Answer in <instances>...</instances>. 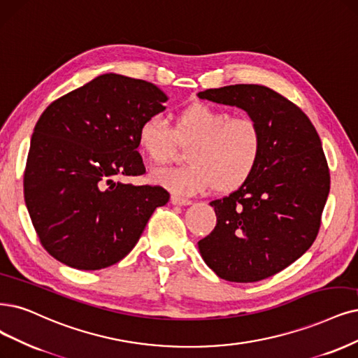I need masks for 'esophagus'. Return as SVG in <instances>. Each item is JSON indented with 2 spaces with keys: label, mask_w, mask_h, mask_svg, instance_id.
Masks as SVG:
<instances>
[{
  "label": "esophagus",
  "mask_w": 358,
  "mask_h": 358,
  "mask_svg": "<svg viewBox=\"0 0 358 358\" xmlns=\"http://www.w3.org/2000/svg\"><path fill=\"white\" fill-rule=\"evenodd\" d=\"M171 203L177 206H189L192 205V201L184 199V197H180V196H171Z\"/></svg>",
  "instance_id": "obj_1"
}]
</instances>
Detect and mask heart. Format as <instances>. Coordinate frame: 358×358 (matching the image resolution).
<instances>
[{"instance_id": "1", "label": "heart", "mask_w": 358, "mask_h": 358, "mask_svg": "<svg viewBox=\"0 0 358 358\" xmlns=\"http://www.w3.org/2000/svg\"><path fill=\"white\" fill-rule=\"evenodd\" d=\"M172 138L192 140L189 165L152 172V181L174 194L192 196L214 189L233 192L254 174L262 153V132L250 117H231L208 103H192L177 112L169 129L159 115L143 119L137 145L153 165L168 161Z\"/></svg>"}]
</instances>
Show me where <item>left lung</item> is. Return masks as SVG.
<instances>
[{
  "instance_id": "1",
  "label": "left lung",
  "mask_w": 358,
  "mask_h": 358,
  "mask_svg": "<svg viewBox=\"0 0 358 358\" xmlns=\"http://www.w3.org/2000/svg\"><path fill=\"white\" fill-rule=\"evenodd\" d=\"M197 96L245 110L264 140L250 178L209 203L217 226L197 243L199 252L224 280L267 279L306 254L319 233L330 190L320 137L306 113L264 85L236 84Z\"/></svg>"
}]
</instances>
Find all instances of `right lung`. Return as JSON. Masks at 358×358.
<instances>
[{"label":"right lung","mask_w":358,"mask_h":358,"mask_svg":"<svg viewBox=\"0 0 358 358\" xmlns=\"http://www.w3.org/2000/svg\"><path fill=\"white\" fill-rule=\"evenodd\" d=\"M166 101L152 83L103 73L39 116L23 190L51 257L76 270L110 267L136 246L153 210L168 203L162 187L116 181L145 171L137 129Z\"/></svg>","instance_id":"1"}]
</instances>
